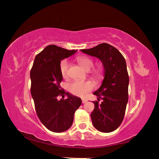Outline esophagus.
<instances>
[{
  "label": "esophagus",
  "mask_w": 159,
  "mask_h": 159,
  "mask_svg": "<svg viewBox=\"0 0 159 159\" xmlns=\"http://www.w3.org/2000/svg\"><path fill=\"white\" fill-rule=\"evenodd\" d=\"M87 100L86 99H82V103H83V104L85 103V102H87Z\"/></svg>",
  "instance_id": "obj_1"
}]
</instances>
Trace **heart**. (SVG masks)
<instances>
[{
  "instance_id": "obj_1",
  "label": "heart",
  "mask_w": 159,
  "mask_h": 159,
  "mask_svg": "<svg viewBox=\"0 0 159 159\" xmlns=\"http://www.w3.org/2000/svg\"><path fill=\"white\" fill-rule=\"evenodd\" d=\"M76 61L79 65L87 71H89L94 65L93 60L86 56L78 57ZM69 66V62L66 59L61 61V62L60 63V72L63 78H66L68 75ZM93 74L96 77H99L100 75V70H95L93 71ZM93 87V85L92 83L89 81V80H86V81H78L76 80V81H74L69 84L68 91L73 95L83 97L91 90H92Z\"/></svg>"
}]
</instances>
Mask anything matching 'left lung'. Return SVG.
<instances>
[{"instance_id": "obj_1", "label": "left lung", "mask_w": 159, "mask_h": 159, "mask_svg": "<svg viewBox=\"0 0 159 159\" xmlns=\"http://www.w3.org/2000/svg\"><path fill=\"white\" fill-rule=\"evenodd\" d=\"M83 53L97 57L102 62L104 78L100 88L93 94L102 99L100 103L93 102L91 113L93 126L102 133H111L120 126L124 119L128 100L129 77L126 63L121 52L109 43H102Z\"/></svg>"}]
</instances>
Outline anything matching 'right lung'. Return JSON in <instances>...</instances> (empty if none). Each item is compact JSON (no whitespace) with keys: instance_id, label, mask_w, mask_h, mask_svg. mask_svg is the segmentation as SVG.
<instances>
[{"instance_id":"right-lung-1","label":"right lung","mask_w":159,"mask_h":159,"mask_svg":"<svg viewBox=\"0 0 159 159\" xmlns=\"http://www.w3.org/2000/svg\"><path fill=\"white\" fill-rule=\"evenodd\" d=\"M76 51L55 45L46 46L36 55L30 72L31 92L37 115L43 126L55 133L69 129L74 113L82 102L80 98L66 93L60 85L63 80L59 68L61 61ZM63 94H66L67 98L58 101L57 97Z\"/></svg>"}]
</instances>
